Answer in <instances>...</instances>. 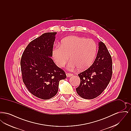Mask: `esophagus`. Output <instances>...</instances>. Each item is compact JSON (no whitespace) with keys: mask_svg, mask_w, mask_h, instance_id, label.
I'll return each mask as SVG.
<instances>
[{"mask_svg":"<svg viewBox=\"0 0 131 131\" xmlns=\"http://www.w3.org/2000/svg\"><path fill=\"white\" fill-rule=\"evenodd\" d=\"M73 75L72 74H70V73H66V76L67 77H72Z\"/></svg>","mask_w":131,"mask_h":131,"instance_id":"1","label":"esophagus"}]
</instances>
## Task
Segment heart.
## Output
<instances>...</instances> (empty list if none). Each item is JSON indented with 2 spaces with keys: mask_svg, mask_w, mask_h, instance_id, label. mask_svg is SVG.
Masks as SVG:
<instances>
[{
  "mask_svg": "<svg viewBox=\"0 0 131 131\" xmlns=\"http://www.w3.org/2000/svg\"><path fill=\"white\" fill-rule=\"evenodd\" d=\"M97 47L93 40L78 36L64 38L61 45L56 46L52 50V56L56 65L63 67L68 60L67 65L70 70L79 69L84 70L93 64L97 54Z\"/></svg>",
  "mask_w": 131,
  "mask_h": 131,
  "instance_id": "heart-1",
  "label": "heart"
}]
</instances>
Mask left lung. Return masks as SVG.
Wrapping results in <instances>:
<instances>
[{"mask_svg": "<svg viewBox=\"0 0 131 131\" xmlns=\"http://www.w3.org/2000/svg\"><path fill=\"white\" fill-rule=\"evenodd\" d=\"M98 46V51L92 65L78 75L81 82L76 91L81 98L86 99H92L99 96L112 76V57L104 43L100 41Z\"/></svg>", "mask_w": 131, "mask_h": 131, "instance_id": "obj_1", "label": "left lung"}]
</instances>
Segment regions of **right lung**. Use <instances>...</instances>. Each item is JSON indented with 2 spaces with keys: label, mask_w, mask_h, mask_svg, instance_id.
Wrapping results in <instances>:
<instances>
[{
  "label": "right lung",
  "mask_w": 131,
  "mask_h": 131,
  "mask_svg": "<svg viewBox=\"0 0 131 131\" xmlns=\"http://www.w3.org/2000/svg\"><path fill=\"white\" fill-rule=\"evenodd\" d=\"M57 32H48L32 41L20 60L23 80L32 94L47 100L56 95L59 82L66 78L62 69L51 59Z\"/></svg>",
  "instance_id": "1"
}]
</instances>
